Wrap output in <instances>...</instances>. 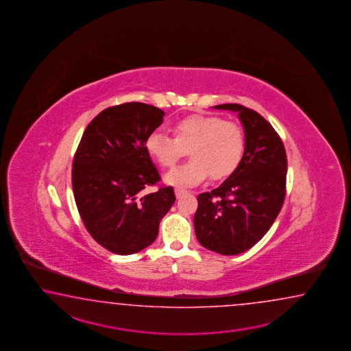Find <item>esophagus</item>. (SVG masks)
<instances>
[{
  "mask_svg": "<svg viewBox=\"0 0 351 351\" xmlns=\"http://www.w3.org/2000/svg\"><path fill=\"white\" fill-rule=\"evenodd\" d=\"M174 192H176V197H177V198H180V197H183V195H186V194L188 193L186 189H182V188H176Z\"/></svg>",
  "mask_w": 351,
  "mask_h": 351,
  "instance_id": "obj_1",
  "label": "esophagus"
}]
</instances>
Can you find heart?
<instances>
[{"label": "heart", "mask_w": 351, "mask_h": 351, "mask_svg": "<svg viewBox=\"0 0 351 351\" xmlns=\"http://www.w3.org/2000/svg\"><path fill=\"white\" fill-rule=\"evenodd\" d=\"M173 138L153 132L145 141V150L158 165L171 168L186 154L192 158L165 176L169 186H193L210 173L223 179L237 169L245 152V135L239 124L217 115L194 114L173 123Z\"/></svg>", "instance_id": "obj_1"}]
</instances>
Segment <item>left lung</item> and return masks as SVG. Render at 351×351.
Instances as JSON below:
<instances>
[{
	"label": "left lung",
	"instance_id": "1",
	"mask_svg": "<svg viewBox=\"0 0 351 351\" xmlns=\"http://www.w3.org/2000/svg\"><path fill=\"white\" fill-rule=\"evenodd\" d=\"M213 108L239 114L245 152L221 186L198 195L194 231L209 251L233 256L254 247L275 222L285 201L287 159L281 138L258 112L239 104Z\"/></svg>",
	"mask_w": 351,
	"mask_h": 351
}]
</instances>
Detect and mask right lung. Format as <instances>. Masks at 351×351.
<instances>
[{
  "label": "right lung",
  "mask_w": 351,
  "mask_h": 351,
  "mask_svg": "<svg viewBox=\"0 0 351 351\" xmlns=\"http://www.w3.org/2000/svg\"><path fill=\"white\" fill-rule=\"evenodd\" d=\"M163 117L144 103L108 108L90 121L75 153L76 207L91 237L112 254H136L152 245L176 202L172 186L142 194L160 180L145 141Z\"/></svg>",
  "instance_id": "1"
}]
</instances>
